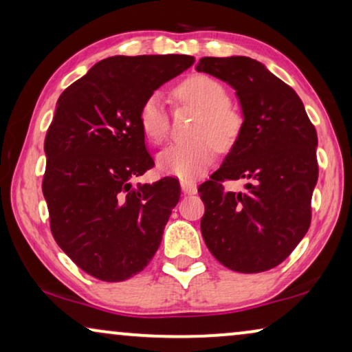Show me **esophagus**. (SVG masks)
<instances>
[{
  "mask_svg": "<svg viewBox=\"0 0 352 352\" xmlns=\"http://www.w3.org/2000/svg\"><path fill=\"white\" fill-rule=\"evenodd\" d=\"M181 189L184 194H195L197 192V184L194 181H189V179H181Z\"/></svg>",
  "mask_w": 352,
  "mask_h": 352,
  "instance_id": "esophagus-1",
  "label": "esophagus"
}]
</instances>
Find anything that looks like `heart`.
I'll return each instance as SVG.
<instances>
[{
    "label": "heart",
    "mask_w": 352,
    "mask_h": 352,
    "mask_svg": "<svg viewBox=\"0 0 352 352\" xmlns=\"http://www.w3.org/2000/svg\"><path fill=\"white\" fill-rule=\"evenodd\" d=\"M176 98L199 110L190 136L194 141L173 144L158 155V168L182 179L199 176L213 162L214 143L228 148L242 128V115L228 100V91L206 75H192L176 86ZM139 126L148 142L162 144L168 133V115L160 93H153L139 109Z\"/></svg>",
    "instance_id": "1"
}]
</instances>
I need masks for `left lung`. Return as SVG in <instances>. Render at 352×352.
<instances>
[{
    "mask_svg": "<svg viewBox=\"0 0 352 352\" xmlns=\"http://www.w3.org/2000/svg\"><path fill=\"white\" fill-rule=\"evenodd\" d=\"M195 69L232 86L243 113L223 165L199 187L201 235L223 266L243 274L269 271L309 229L319 177L316 128L293 88L261 62L204 57ZM237 179L249 181L245 192L223 189L224 180Z\"/></svg>",
    "mask_w": 352,
    "mask_h": 352,
    "instance_id": "left-lung-1",
    "label": "left lung"
}]
</instances>
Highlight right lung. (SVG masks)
Masks as SVG:
<instances>
[{
    "mask_svg": "<svg viewBox=\"0 0 352 352\" xmlns=\"http://www.w3.org/2000/svg\"><path fill=\"white\" fill-rule=\"evenodd\" d=\"M194 62L184 54L107 57L57 100L43 177L51 232L67 256L99 280H126L160 247L181 187L175 177L133 186L153 166L139 109Z\"/></svg>",
    "mask_w": 352,
    "mask_h": 352,
    "instance_id": "obj_1",
    "label": "right lung"
}]
</instances>
